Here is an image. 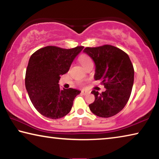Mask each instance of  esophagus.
I'll list each match as a JSON object with an SVG mask.
<instances>
[{
	"mask_svg": "<svg viewBox=\"0 0 159 159\" xmlns=\"http://www.w3.org/2000/svg\"><path fill=\"white\" fill-rule=\"evenodd\" d=\"M81 93L83 94V95H88V94H89L90 93L88 92V91H87V90H81Z\"/></svg>",
	"mask_w": 159,
	"mask_h": 159,
	"instance_id": "obj_1",
	"label": "esophagus"
}]
</instances>
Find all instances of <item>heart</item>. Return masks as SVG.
Returning a JSON list of instances; mask_svg holds the SVG:
<instances>
[{"label": "heart", "mask_w": 159, "mask_h": 159, "mask_svg": "<svg viewBox=\"0 0 159 159\" xmlns=\"http://www.w3.org/2000/svg\"><path fill=\"white\" fill-rule=\"evenodd\" d=\"M79 60L80 61V63H81L82 65L83 66V67L85 66L87 64H90L91 62H93L92 60H91L90 57H88V55H83L80 57L79 58Z\"/></svg>", "instance_id": "obj_1"}]
</instances>
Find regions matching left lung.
I'll return each mask as SVG.
<instances>
[{
  "instance_id": "1",
  "label": "left lung",
  "mask_w": 159,
  "mask_h": 159,
  "mask_svg": "<svg viewBox=\"0 0 159 159\" xmlns=\"http://www.w3.org/2000/svg\"><path fill=\"white\" fill-rule=\"evenodd\" d=\"M95 64V79L101 80L106 90L102 93L93 90L95 101L89 104L90 111L102 118L119 113L130 98L134 83V68L127 53L111 45L85 48Z\"/></svg>"
}]
</instances>
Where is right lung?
Returning <instances> with one entry per match:
<instances>
[{"label": "right lung", "mask_w": 159, "mask_h": 159, "mask_svg": "<svg viewBox=\"0 0 159 159\" xmlns=\"http://www.w3.org/2000/svg\"><path fill=\"white\" fill-rule=\"evenodd\" d=\"M83 48L64 49L50 45L31 55L26 71L25 86L34 107L41 115L57 119L71 111L80 91L73 88L61 90L58 83Z\"/></svg>", "instance_id": "1"}]
</instances>
